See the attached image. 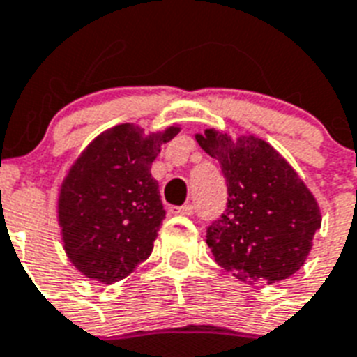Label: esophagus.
Returning a JSON list of instances; mask_svg holds the SVG:
<instances>
[{
  "instance_id": "1",
  "label": "esophagus",
  "mask_w": 357,
  "mask_h": 357,
  "mask_svg": "<svg viewBox=\"0 0 357 357\" xmlns=\"http://www.w3.org/2000/svg\"><path fill=\"white\" fill-rule=\"evenodd\" d=\"M171 213H178V215H193L195 213V206L193 204H184V206H171Z\"/></svg>"
}]
</instances>
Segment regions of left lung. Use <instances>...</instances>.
<instances>
[{
    "instance_id": "1",
    "label": "left lung",
    "mask_w": 357,
    "mask_h": 357,
    "mask_svg": "<svg viewBox=\"0 0 357 357\" xmlns=\"http://www.w3.org/2000/svg\"><path fill=\"white\" fill-rule=\"evenodd\" d=\"M195 138L219 160L227 181V210L206 228L215 261L250 284H275L295 275L321 228L319 204L301 176L255 136L232 142L206 129Z\"/></svg>"
}]
</instances>
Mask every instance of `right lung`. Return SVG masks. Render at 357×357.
Listing matches in <instances>:
<instances>
[{
    "label": "right lung",
    "instance_id": "add662e5",
    "mask_svg": "<svg viewBox=\"0 0 357 357\" xmlns=\"http://www.w3.org/2000/svg\"><path fill=\"white\" fill-rule=\"evenodd\" d=\"M178 130L145 136L136 125H116L71 165L59 195V223L66 255L82 275L114 284L149 258L165 218L151 165Z\"/></svg>",
    "mask_w": 357,
    "mask_h": 357
}]
</instances>
